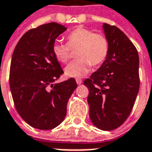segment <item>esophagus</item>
Segmentation results:
<instances>
[{
  "label": "esophagus",
  "mask_w": 152,
  "mask_h": 152,
  "mask_svg": "<svg viewBox=\"0 0 152 152\" xmlns=\"http://www.w3.org/2000/svg\"><path fill=\"white\" fill-rule=\"evenodd\" d=\"M76 83H77V84H78V85H80V84H81V83H82V82H83V81H82V80H81V79H76Z\"/></svg>",
  "instance_id": "34e87169"
}]
</instances>
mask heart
Here are the masks:
<instances>
[{"label": "heart", "instance_id": "b5f03b06", "mask_svg": "<svg viewBox=\"0 0 152 152\" xmlns=\"http://www.w3.org/2000/svg\"><path fill=\"white\" fill-rule=\"evenodd\" d=\"M67 43L56 41L53 44V53L59 61L67 63L72 50L78 57L66 67L65 74L70 77H81L90 71L91 66L102 64L108 56L110 45L104 34L91 30L77 27L66 37Z\"/></svg>", "mask_w": 152, "mask_h": 152}]
</instances>
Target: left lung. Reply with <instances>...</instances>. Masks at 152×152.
<instances>
[{"label": "left lung", "instance_id": "obj_1", "mask_svg": "<svg viewBox=\"0 0 152 152\" xmlns=\"http://www.w3.org/2000/svg\"><path fill=\"white\" fill-rule=\"evenodd\" d=\"M108 56L83 83L89 90L91 121L104 131L115 129L129 116L140 88L139 55L132 42L116 26L103 23Z\"/></svg>", "mask_w": 152, "mask_h": 152}]
</instances>
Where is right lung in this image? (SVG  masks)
Returning a JSON list of instances; mask_svg holds the SVG:
<instances>
[{"label":"right lung","mask_w":152,"mask_h":152,"mask_svg":"<svg viewBox=\"0 0 152 152\" xmlns=\"http://www.w3.org/2000/svg\"><path fill=\"white\" fill-rule=\"evenodd\" d=\"M65 30L57 23L29 30L12 53L9 84L14 105L20 117L38 129H52L64 121L68 100L77 88L73 78L53 84L64 72L52 46Z\"/></svg>","instance_id":"right-lung-1"}]
</instances>
